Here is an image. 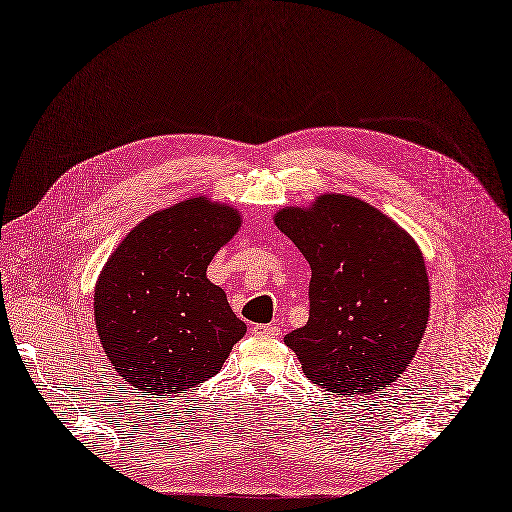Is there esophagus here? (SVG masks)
Listing matches in <instances>:
<instances>
[{"instance_id": "obj_1", "label": "esophagus", "mask_w": 512, "mask_h": 512, "mask_svg": "<svg viewBox=\"0 0 512 512\" xmlns=\"http://www.w3.org/2000/svg\"><path fill=\"white\" fill-rule=\"evenodd\" d=\"M251 332L255 336H270V338H276L280 336V327L278 325H253Z\"/></svg>"}]
</instances>
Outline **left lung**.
Here are the masks:
<instances>
[{
  "label": "left lung",
  "mask_w": 512,
  "mask_h": 512,
  "mask_svg": "<svg viewBox=\"0 0 512 512\" xmlns=\"http://www.w3.org/2000/svg\"><path fill=\"white\" fill-rule=\"evenodd\" d=\"M310 263V317L285 336L308 381L370 395L398 381L430 315L425 261L402 227L349 195H321L274 217Z\"/></svg>",
  "instance_id": "obj_1"
}]
</instances>
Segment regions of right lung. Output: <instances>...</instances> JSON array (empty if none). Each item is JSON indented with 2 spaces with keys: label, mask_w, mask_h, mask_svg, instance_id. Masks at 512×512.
I'll return each mask as SVG.
<instances>
[{
  "label": "right lung",
  "mask_w": 512,
  "mask_h": 512,
  "mask_svg": "<svg viewBox=\"0 0 512 512\" xmlns=\"http://www.w3.org/2000/svg\"><path fill=\"white\" fill-rule=\"evenodd\" d=\"M240 214L206 197L151 214L131 229L95 287L104 351L142 393H185L217 374L246 325L206 278Z\"/></svg>",
  "instance_id": "right-lung-1"
}]
</instances>
